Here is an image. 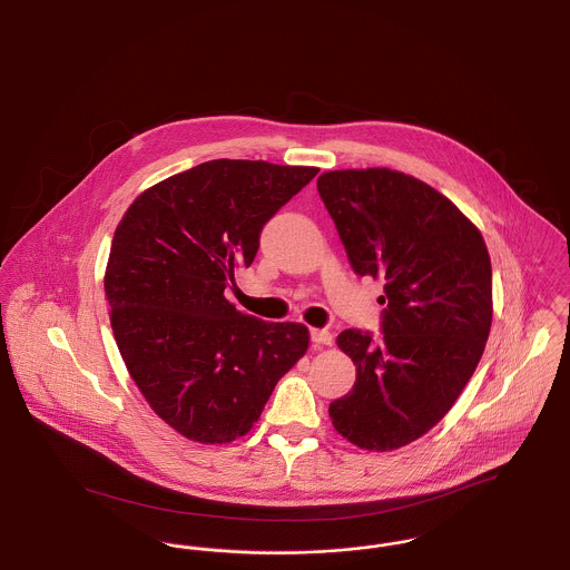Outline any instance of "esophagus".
<instances>
[{
	"mask_svg": "<svg viewBox=\"0 0 570 570\" xmlns=\"http://www.w3.org/2000/svg\"><path fill=\"white\" fill-rule=\"evenodd\" d=\"M309 335L316 346H331V342H333V335L326 328H312Z\"/></svg>",
	"mask_w": 570,
	"mask_h": 570,
	"instance_id": "esophagus-1",
	"label": "esophagus"
}]
</instances>
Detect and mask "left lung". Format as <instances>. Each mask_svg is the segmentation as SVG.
Segmentation results:
<instances>
[{
  "label": "left lung",
  "mask_w": 570,
  "mask_h": 570,
  "mask_svg": "<svg viewBox=\"0 0 570 570\" xmlns=\"http://www.w3.org/2000/svg\"><path fill=\"white\" fill-rule=\"evenodd\" d=\"M354 273L384 279L382 337L346 328L356 365L333 428L365 451L428 434L472 379L491 328V261L481 230L440 191L391 168L328 170L316 181Z\"/></svg>",
  "instance_id": "obj_1"
}]
</instances>
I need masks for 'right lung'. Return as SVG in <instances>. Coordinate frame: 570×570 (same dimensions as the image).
Masks as SVG:
<instances>
[{
  "label": "right lung",
  "mask_w": 570,
  "mask_h": 570,
  "mask_svg": "<svg viewBox=\"0 0 570 570\" xmlns=\"http://www.w3.org/2000/svg\"><path fill=\"white\" fill-rule=\"evenodd\" d=\"M316 173L198 164L138 194L115 228L105 293L117 348L147 404L188 440L247 434L307 353V326L242 314L224 291L252 265L267 219Z\"/></svg>",
  "instance_id": "add662e5"
}]
</instances>
